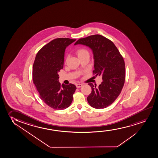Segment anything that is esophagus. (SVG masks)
Wrapping results in <instances>:
<instances>
[{"label": "esophagus", "mask_w": 158, "mask_h": 158, "mask_svg": "<svg viewBox=\"0 0 158 158\" xmlns=\"http://www.w3.org/2000/svg\"><path fill=\"white\" fill-rule=\"evenodd\" d=\"M82 86V85L81 84H77L76 85V87H77V88H80V87H81Z\"/></svg>", "instance_id": "34e87169"}]
</instances>
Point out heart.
<instances>
[{
  "mask_svg": "<svg viewBox=\"0 0 158 158\" xmlns=\"http://www.w3.org/2000/svg\"><path fill=\"white\" fill-rule=\"evenodd\" d=\"M77 53L78 57L79 58L82 57H84L85 56H89V52L88 50L84 48H80L78 49L77 50Z\"/></svg>",
  "mask_w": 158,
  "mask_h": 158,
  "instance_id": "heart-1",
  "label": "heart"
}]
</instances>
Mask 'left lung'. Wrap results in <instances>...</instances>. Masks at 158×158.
<instances>
[{
	"instance_id": "obj_1",
	"label": "left lung",
	"mask_w": 158,
	"mask_h": 158,
	"mask_svg": "<svg viewBox=\"0 0 158 158\" xmlns=\"http://www.w3.org/2000/svg\"><path fill=\"white\" fill-rule=\"evenodd\" d=\"M86 45L92 50L95 76L102 77L98 87L89 83L92 92L87 97L90 106L105 108L112 104L120 94L125 82V63L122 56L112 41L102 35H90L74 43Z\"/></svg>"
}]
</instances>
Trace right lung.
<instances>
[{
	"instance_id": "right-lung-1",
	"label": "right lung",
	"mask_w": 158,
	"mask_h": 158,
	"mask_svg": "<svg viewBox=\"0 0 158 158\" xmlns=\"http://www.w3.org/2000/svg\"><path fill=\"white\" fill-rule=\"evenodd\" d=\"M76 40L69 38L52 40L38 51L33 64V83L40 98L54 109L63 110L69 107L77 89L72 84H60L58 74L63 68L66 48Z\"/></svg>"
}]
</instances>
